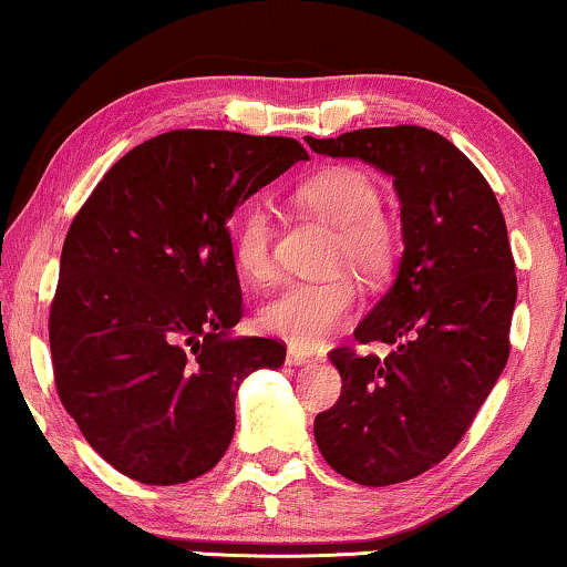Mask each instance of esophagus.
Here are the masks:
<instances>
[{"label":"esophagus","instance_id":"34e87169","mask_svg":"<svg viewBox=\"0 0 567 567\" xmlns=\"http://www.w3.org/2000/svg\"><path fill=\"white\" fill-rule=\"evenodd\" d=\"M286 362H289V365H307V362H310V354L302 352V349H289V352H286Z\"/></svg>","mask_w":567,"mask_h":567}]
</instances>
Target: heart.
<instances>
[{
    "label": "heart",
    "instance_id": "heart-1",
    "mask_svg": "<svg viewBox=\"0 0 567 567\" xmlns=\"http://www.w3.org/2000/svg\"><path fill=\"white\" fill-rule=\"evenodd\" d=\"M305 207L337 228L333 262H347L365 278H381L391 270L400 239L379 213L381 192L375 181L358 167H333L299 188ZM234 262L249 281H265L272 272V215L268 207L249 205L236 218L230 234ZM358 289L349 276L326 281L286 284L257 312L265 333L295 347L316 349L333 337L352 316Z\"/></svg>",
    "mask_w": 567,
    "mask_h": 567
}]
</instances>
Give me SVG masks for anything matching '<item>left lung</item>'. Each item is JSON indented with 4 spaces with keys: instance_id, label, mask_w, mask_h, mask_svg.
<instances>
[{
    "instance_id": "obj_1",
    "label": "left lung",
    "mask_w": 567,
    "mask_h": 567,
    "mask_svg": "<svg viewBox=\"0 0 567 567\" xmlns=\"http://www.w3.org/2000/svg\"><path fill=\"white\" fill-rule=\"evenodd\" d=\"M305 142L379 167L400 197L396 278L354 328L360 344L391 352L333 349L341 396L312 429L339 476L400 484L454 450L507 365L518 278L505 215L478 167L436 131L394 125Z\"/></svg>"
}]
</instances>
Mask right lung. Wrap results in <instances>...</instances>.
<instances>
[{
	"label": "right lung",
	"mask_w": 567,
	"mask_h": 567,
	"mask_svg": "<svg viewBox=\"0 0 567 567\" xmlns=\"http://www.w3.org/2000/svg\"><path fill=\"white\" fill-rule=\"evenodd\" d=\"M297 159L295 138L171 131L117 159L75 215L49 312L54 381L123 476H205L234 439L244 379L284 365L281 341L230 333L241 286L226 226Z\"/></svg>",
	"instance_id": "right-lung-1"
}]
</instances>
